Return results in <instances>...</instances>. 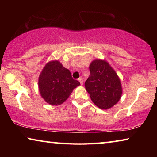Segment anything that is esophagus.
I'll return each mask as SVG.
<instances>
[{
	"label": "esophagus",
	"mask_w": 157,
	"mask_h": 157,
	"mask_svg": "<svg viewBox=\"0 0 157 157\" xmlns=\"http://www.w3.org/2000/svg\"><path fill=\"white\" fill-rule=\"evenodd\" d=\"M78 81L80 82V84L82 85L84 84V79H83V78H79V79H78Z\"/></svg>",
	"instance_id": "1"
}]
</instances>
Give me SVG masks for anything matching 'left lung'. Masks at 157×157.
<instances>
[{
	"label": "left lung",
	"mask_w": 157,
	"mask_h": 157,
	"mask_svg": "<svg viewBox=\"0 0 157 157\" xmlns=\"http://www.w3.org/2000/svg\"><path fill=\"white\" fill-rule=\"evenodd\" d=\"M90 75L85 88L94 104L107 109L121 99L122 87L120 79L113 69L104 60H94L89 66Z\"/></svg>",
	"instance_id": "left-lung-1"
}]
</instances>
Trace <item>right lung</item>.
Listing matches in <instances>:
<instances>
[{
    "mask_svg": "<svg viewBox=\"0 0 157 157\" xmlns=\"http://www.w3.org/2000/svg\"><path fill=\"white\" fill-rule=\"evenodd\" d=\"M79 84L78 80L72 78L70 71L58 61L48 63L39 78L41 95L47 103L52 105L62 104L73 89Z\"/></svg>",
    "mask_w": 157,
    "mask_h": 157,
    "instance_id": "obj_1",
    "label": "right lung"
}]
</instances>
